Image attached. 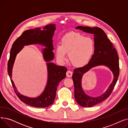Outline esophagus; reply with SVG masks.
<instances>
[{
  "label": "esophagus",
  "instance_id": "obj_1",
  "mask_svg": "<svg viewBox=\"0 0 128 128\" xmlns=\"http://www.w3.org/2000/svg\"><path fill=\"white\" fill-rule=\"evenodd\" d=\"M66 75L68 77H71L72 75V72L70 70H68L66 73Z\"/></svg>",
  "mask_w": 128,
  "mask_h": 128
}]
</instances>
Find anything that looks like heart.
<instances>
[{
	"mask_svg": "<svg viewBox=\"0 0 128 128\" xmlns=\"http://www.w3.org/2000/svg\"><path fill=\"white\" fill-rule=\"evenodd\" d=\"M94 42L89 37L77 32H70L62 38L60 44H57L56 54L57 60L64 62L66 54L72 64L77 68L86 65L89 62L94 51Z\"/></svg>",
	"mask_w": 128,
	"mask_h": 128,
	"instance_id": "heart-1",
	"label": "heart"
}]
</instances>
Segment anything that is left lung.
<instances>
[{"mask_svg": "<svg viewBox=\"0 0 128 128\" xmlns=\"http://www.w3.org/2000/svg\"><path fill=\"white\" fill-rule=\"evenodd\" d=\"M76 28L94 34L95 46L94 54L88 64L82 68L74 70L72 76L75 89L74 96L76 102L82 107H90L102 102L110 95L119 75V58L116 49L102 29L97 27L90 28L82 26H77ZM100 64L105 65L111 69L114 74V80L103 95L98 97H91L86 95L82 89V77L92 67Z\"/></svg>", "mask_w": 128, "mask_h": 128, "instance_id": "left-lung-1", "label": "left lung"}]
</instances>
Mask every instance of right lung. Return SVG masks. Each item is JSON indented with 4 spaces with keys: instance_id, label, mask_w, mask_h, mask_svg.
<instances>
[{
    "instance_id": "right-lung-1",
    "label": "right lung",
    "mask_w": 128,
    "mask_h": 128,
    "mask_svg": "<svg viewBox=\"0 0 128 128\" xmlns=\"http://www.w3.org/2000/svg\"><path fill=\"white\" fill-rule=\"evenodd\" d=\"M56 28L55 24L48 25L42 30L37 28L24 32L13 42L10 50V58L8 62V72L10 78L12 86L17 96L22 102L37 108H44L52 104L56 96L57 87L62 80L66 77L67 68L64 66H58L52 63H47L48 79L43 93L36 98H30L20 94L16 90L15 85L11 79L12 70L17 54L24 46L39 44L46 47L43 50L44 60L49 62L54 58L52 37Z\"/></svg>"
}]
</instances>
